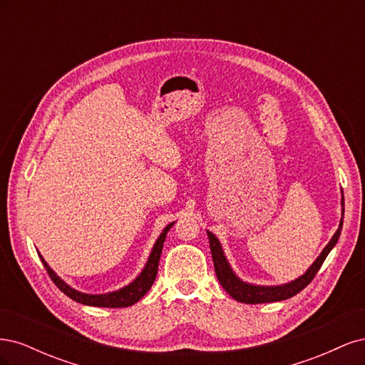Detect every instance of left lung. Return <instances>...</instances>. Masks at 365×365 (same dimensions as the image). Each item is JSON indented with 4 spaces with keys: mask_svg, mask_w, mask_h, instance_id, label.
<instances>
[{
    "mask_svg": "<svg viewBox=\"0 0 365 365\" xmlns=\"http://www.w3.org/2000/svg\"><path fill=\"white\" fill-rule=\"evenodd\" d=\"M341 207L342 208H341L339 225L332 239L329 240V244L324 247L322 252H319V256L315 259V262L307 268V271L303 275L283 284H268V286L254 284V283L244 282L240 277H237L233 268H231L230 262L227 260V256L222 250V245H220L219 239L212 233V231H207V236L210 240V251H212L215 271H216V277L219 283L222 284V288L233 297L235 300L240 303H247V304L282 302L297 295L314 280L315 274L318 272L319 268H322L327 254L334 250V247L336 245V242L339 239L341 230H342V219H344V196H342V192H341Z\"/></svg>",
    "mask_w": 365,
    "mask_h": 365,
    "instance_id": "1",
    "label": "left lung"
}]
</instances>
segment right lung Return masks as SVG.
I'll list each match as a JSON object with an SVG mask.
<instances>
[{
  "label": "right lung",
  "instance_id": "right-lung-1",
  "mask_svg": "<svg viewBox=\"0 0 365 365\" xmlns=\"http://www.w3.org/2000/svg\"><path fill=\"white\" fill-rule=\"evenodd\" d=\"M173 224L175 222H170L169 225H165V228L161 231V235L158 236L157 242L153 244V248L149 254V259L145 264V268L141 269V272L137 275V277L129 284L123 286V288H120L113 292H106V294H85V292H81V291L71 288L68 283H65L59 277V275L50 268V264L43 260L41 252H38V254L43 263V267H46L48 275L51 277L53 283L56 284L65 295L70 297L71 300L86 304V306H97V307H128V306L135 304L141 297H145V294L152 288L153 282H155L157 272H158V262H160L164 240Z\"/></svg>",
  "mask_w": 365,
  "mask_h": 365
}]
</instances>
